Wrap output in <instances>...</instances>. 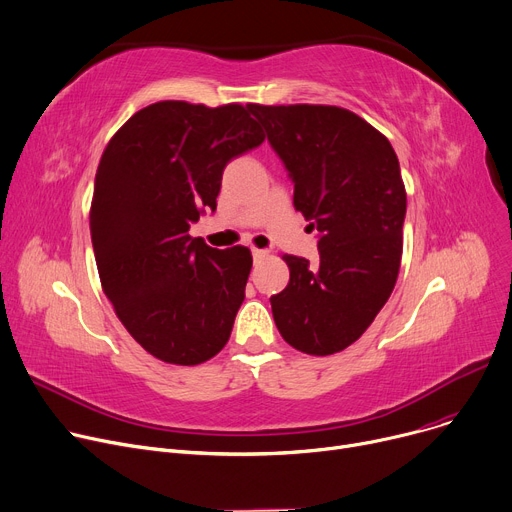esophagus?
Masks as SVG:
<instances>
[{
	"label": "esophagus",
	"mask_w": 512,
	"mask_h": 512,
	"mask_svg": "<svg viewBox=\"0 0 512 512\" xmlns=\"http://www.w3.org/2000/svg\"><path fill=\"white\" fill-rule=\"evenodd\" d=\"M251 253H253V257H255V259H263V257H267V251H265V249H253Z\"/></svg>",
	"instance_id": "1"
}]
</instances>
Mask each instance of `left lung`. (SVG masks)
<instances>
[{"label": "left lung", "instance_id": "left-lung-1", "mask_svg": "<svg viewBox=\"0 0 512 512\" xmlns=\"http://www.w3.org/2000/svg\"><path fill=\"white\" fill-rule=\"evenodd\" d=\"M317 228L319 257L284 255L288 286L269 298L286 342L313 356L346 350L389 300L401 263L405 187L385 138L352 111L249 105Z\"/></svg>", "mask_w": 512, "mask_h": 512}]
</instances>
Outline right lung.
<instances>
[{
  "instance_id": "1",
  "label": "right lung",
  "mask_w": 512,
  "mask_h": 512,
  "mask_svg": "<svg viewBox=\"0 0 512 512\" xmlns=\"http://www.w3.org/2000/svg\"><path fill=\"white\" fill-rule=\"evenodd\" d=\"M249 113L154 102L102 152L90 210L98 276L125 329L162 362L214 358L245 300L251 251L212 249L189 228L216 212L226 164L263 144Z\"/></svg>"
}]
</instances>
